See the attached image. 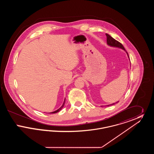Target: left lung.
<instances>
[{"mask_svg": "<svg viewBox=\"0 0 154 154\" xmlns=\"http://www.w3.org/2000/svg\"><path fill=\"white\" fill-rule=\"evenodd\" d=\"M106 36H107V44H108L109 45H110V46H111V47H118V48H121V49H122V50H124V51H126V50H125V49L124 47V46H123V45L121 44V43H119V42H118L117 40H115L114 38H112V37L110 36L109 34H106ZM126 54H127V55H128V58H129V55H128V52L126 51ZM117 102L116 103H117ZM115 103H112V104H109V105H107V106H111V105H113V104H114ZM102 107V106H101Z\"/></svg>", "mask_w": 154, "mask_h": 154, "instance_id": "1", "label": "left lung"}]
</instances>
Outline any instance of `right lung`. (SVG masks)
<instances>
[{
    "instance_id": "1",
    "label": "right lung",
    "mask_w": 154,
    "mask_h": 154,
    "mask_svg": "<svg viewBox=\"0 0 154 154\" xmlns=\"http://www.w3.org/2000/svg\"><path fill=\"white\" fill-rule=\"evenodd\" d=\"M65 103V100H64V102H63V103L62 106H61L59 109H58L57 110H56V111H53V112H50V114H54V113H57V112H59V111H60V110H62V109Z\"/></svg>"
}]
</instances>
